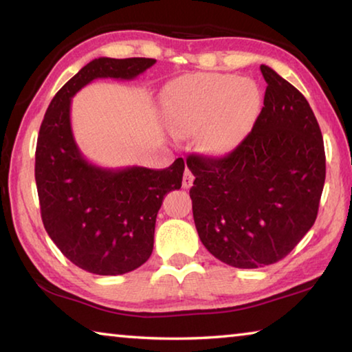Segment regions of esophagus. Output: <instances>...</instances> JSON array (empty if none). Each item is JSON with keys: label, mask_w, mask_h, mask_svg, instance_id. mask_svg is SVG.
Listing matches in <instances>:
<instances>
[{"label": "esophagus", "mask_w": 352, "mask_h": 352, "mask_svg": "<svg viewBox=\"0 0 352 352\" xmlns=\"http://www.w3.org/2000/svg\"><path fill=\"white\" fill-rule=\"evenodd\" d=\"M192 182H194L192 172H190L189 169H186V170H184V174H183V188L184 189L190 188V186H192Z\"/></svg>", "instance_id": "esophagus-1"}]
</instances>
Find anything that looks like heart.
<instances>
[{"mask_svg": "<svg viewBox=\"0 0 352 352\" xmlns=\"http://www.w3.org/2000/svg\"><path fill=\"white\" fill-rule=\"evenodd\" d=\"M163 116L177 136L195 135L211 157L234 152L252 132L262 109V91L248 77L222 73L188 74L166 85Z\"/></svg>", "mask_w": 352, "mask_h": 352, "instance_id": "1", "label": "heart"}]
</instances>
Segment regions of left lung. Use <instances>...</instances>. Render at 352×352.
I'll use <instances>...</instances> for the list:
<instances>
[{
  "instance_id": "8db88e82",
  "label": "left lung",
  "mask_w": 352,
  "mask_h": 352,
  "mask_svg": "<svg viewBox=\"0 0 352 352\" xmlns=\"http://www.w3.org/2000/svg\"><path fill=\"white\" fill-rule=\"evenodd\" d=\"M264 107L245 141L223 158L189 155L199 237L214 258L258 269L285 258L317 219L326 157L311 105L261 65Z\"/></svg>"
}]
</instances>
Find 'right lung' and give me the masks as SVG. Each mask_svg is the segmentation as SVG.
I'll use <instances>...</instances> for the list:
<instances>
[{
    "instance_id": "1",
    "label": "right lung",
    "mask_w": 352,
    "mask_h": 352,
    "mask_svg": "<svg viewBox=\"0 0 352 352\" xmlns=\"http://www.w3.org/2000/svg\"><path fill=\"white\" fill-rule=\"evenodd\" d=\"M155 62L94 58L52 98L38 132L35 183L45 230L73 264L94 275H124L151 258L158 210L166 194L182 188L184 162L162 170L90 163L71 129V99L94 79L132 80Z\"/></svg>"
}]
</instances>
